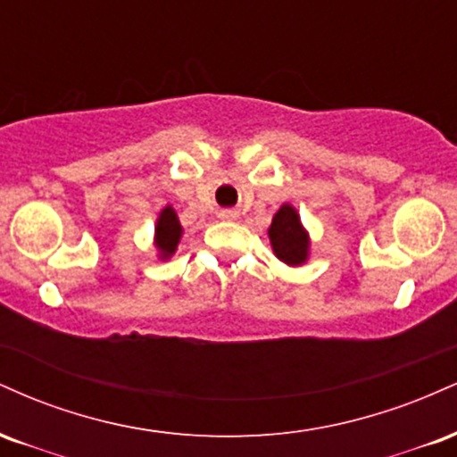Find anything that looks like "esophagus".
I'll list each match as a JSON object with an SVG mask.
<instances>
[{
    "label": "esophagus",
    "instance_id": "obj_1",
    "mask_svg": "<svg viewBox=\"0 0 457 457\" xmlns=\"http://www.w3.org/2000/svg\"><path fill=\"white\" fill-rule=\"evenodd\" d=\"M221 217H223V219H234L236 212H232V211H223Z\"/></svg>",
    "mask_w": 457,
    "mask_h": 457
}]
</instances>
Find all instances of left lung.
Returning a JSON list of instances; mask_svg holds the SVG:
<instances>
[{
    "mask_svg": "<svg viewBox=\"0 0 457 457\" xmlns=\"http://www.w3.org/2000/svg\"><path fill=\"white\" fill-rule=\"evenodd\" d=\"M272 251L281 262L290 266H298L307 260L309 240L305 229H303L301 219L292 206H281L279 212L272 217L270 229Z\"/></svg>",
    "mask_w": 457,
    "mask_h": 457,
    "instance_id": "1",
    "label": "left lung"
}]
</instances>
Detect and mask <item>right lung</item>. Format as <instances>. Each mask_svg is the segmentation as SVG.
I'll list each match as a JSON object with an SVG mask.
<instances>
[{
	"mask_svg": "<svg viewBox=\"0 0 457 457\" xmlns=\"http://www.w3.org/2000/svg\"><path fill=\"white\" fill-rule=\"evenodd\" d=\"M180 234H182V228L180 223H178L176 212L167 206L165 211L161 212L159 223H156V246L161 249L162 258L174 253L178 240H180Z\"/></svg>",
	"mask_w": 457,
	"mask_h": 457,
	"instance_id": "right-lung-1",
	"label": "right lung"
}]
</instances>
